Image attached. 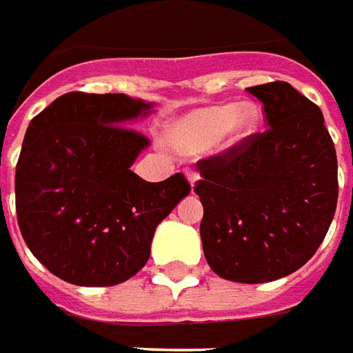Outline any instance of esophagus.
Here are the masks:
<instances>
[{
	"instance_id": "obj_1",
	"label": "esophagus",
	"mask_w": 353,
	"mask_h": 353,
	"mask_svg": "<svg viewBox=\"0 0 353 353\" xmlns=\"http://www.w3.org/2000/svg\"><path fill=\"white\" fill-rule=\"evenodd\" d=\"M186 179H188L190 186H196V182L199 181V174L196 171H192V169H186Z\"/></svg>"
}]
</instances>
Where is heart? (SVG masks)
<instances>
[{
  "label": "heart",
  "instance_id": "obj_1",
  "mask_svg": "<svg viewBox=\"0 0 353 353\" xmlns=\"http://www.w3.org/2000/svg\"><path fill=\"white\" fill-rule=\"evenodd\" d=\"M261 112L252 102L214 104L190 112L171 125L167 139L181 152L197 154L211 144L219 150H236L243 146L259 129Z\"/></svg>",
  "mask_w": 353,
  "mask_h": 353
}]
</instances>
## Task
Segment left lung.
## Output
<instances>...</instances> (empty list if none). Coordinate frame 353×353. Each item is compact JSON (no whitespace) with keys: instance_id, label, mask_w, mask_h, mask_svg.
I'll use <instances>...</instances> for the list:
<instances>
[{"instance_id":"8db88e82","label":"left lung","mask_w":353,"mask_h":353,"mask_svg":"<svg viewBox=\"0 0 353 353\" xmlns=\"http://www.w3.org/2000/svg\"><path fill=\"white\" fill-rule=\"evenodd\" d=\"M268 127L199 161L205 259L222 279L266 283L302 268L336 211V152L321 110L285 81L249 87Z\"/></svg>"}]
</instances>
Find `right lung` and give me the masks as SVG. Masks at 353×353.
I'll return each instance as SVG.
<instances>
[{
	"label": "right lung",
	"mask_w": 353,
	"mask_h": 353,
	"mask_svg": "<svg viewBox=\"0 0 353 353\" xmlns=\"http://www.w3.org/2000/svg\"><path fill=\"white\" fill-rule=\"evenodd\" d=\"M152 108L123 92H68L30 121L14 176L19 228L68 283L112 287L134 276L157 224L190 194L182 172L146 182L131 171L150 141L127 125Z\"/></svg>",
	"instance_id": "obj_1"
}]
</instances>
